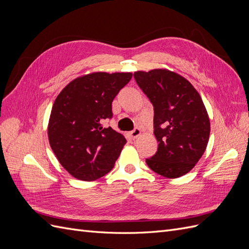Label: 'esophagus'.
Returning <instances> with one entry per match:
<instances>
[{
  "mask_svg": "<svg viewBox=\"0 0 249 249\" xmlns=\"http://www.w3.org/2000/svg\"><path fill=\"white\" fill-rule=\"evenodd\" d=\"M140 135H141V130L139 129V127H136V129H134V130L130 133V136H131L133 139L137 138L138 136H140Z\"/></svg>",
  "mask_w": 249,
  "mask_h": 249,
  "instance_id": "obj_1",
  "label": "esophagus"
}]
</instances>
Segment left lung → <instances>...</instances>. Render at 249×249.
Returning <instances> with one entry per match:
<instances>
[{
    "label": "left lung",
    "instance_id": "8db88e82",
    "mask_svg": "<svg viewBox=\"0 0 249 249\" xmlns=\"http://www.w3.org/2000/svg\"><path fill=\"white\" fill-rule=\"evenodd\" d=\"M134 78L154 106V134L159 142L146 164L168 178L186 175L205 153L210 137V118L199 93L166 69L139 71Z\"/></svg>",
    "mask_w": 249,
    "mask_h": 249
}]
</instances>
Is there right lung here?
<instances>
[{"mask_svg":"<svg viewBox=\"0 0 249 249\" xmlns=\"http://www.w3.org/2000/svg\"><path fill=\"white\" fill-rule=\"evenodd\" d=\"M132 72L84 74L69 83L51 111L48 136L59 163L71 176L94 180L113 168L126 140L112 127V102L132 79Z\"/></svg>","mask_w":249,"mask_h":249,"instance_id":"right-lung-1","label":"right lung"}]
</instances>
